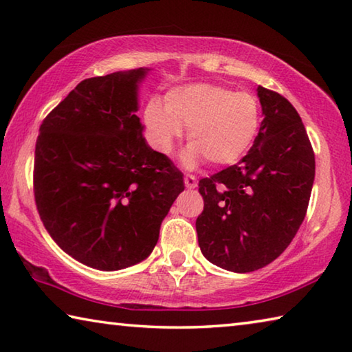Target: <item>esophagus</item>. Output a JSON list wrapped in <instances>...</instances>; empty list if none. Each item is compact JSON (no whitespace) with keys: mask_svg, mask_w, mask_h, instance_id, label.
<instances>
[{"mask_svg":"<svg viewBox=\"0 0 352 352\" xmlns=\"http://www.w3.org/2000/svg\"><path fill=\"white\" fill-rule=\"evenodd\" d=\"M184 184H186L188 189H195L197 188V178L192 175H186L184 177Z\"/></svg>","mask_w":352,"mask_h":352,"instance_id":"34e87169","label":"esophagus"}]
</instances>
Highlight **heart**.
<instances>
[{
    "instance_id": "b5f03b06",
    "label": "heart",
    "mask_w": 352,
    "mask_h": 352,
    "mask_svg": "<svg viewBox=\"0 0 352 352\" xmlns=\"http://www.w3.org/2000/svg\"><path fill=\"white\" fill-rule=\"evenodd\" d=\"M144 122L155 147L170 153L188 129L190 144L182 153L186 168L204 160L228 166L242 158L258 136L261 105L247 91H234L216 83H189L166 94L164 104L153 98L144 109Z\"/></svg>"
}]
</instances>
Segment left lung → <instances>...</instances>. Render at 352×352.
<instances>
[{"label":"left lung","mask_w":352,"mask_h":352,"mask_svg":"<svg viewBox=\"0 0 352 352\" xmlns=\"http://www.w3.org/2000/svg\"><path fill=\"white\" fill-rule=\"evenodd\" d=\"M259 133L239 163L199 182V245L220 269L248 273L281 254L306 217L315 155L287 99L258 87Z\"/></svg>","instance_id":"obj_1"}]
</instances>
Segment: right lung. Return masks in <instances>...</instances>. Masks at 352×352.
<instances>
[{
    "instance_id": "right-lung-1",
    "label": "right lung",
    "mask_w": 352,
    "mask_h": 352,
    "mask_svg": "<svg viewBox=\"0 0 352 352\" xmlns=\"http://www.w3.org/2000/svg\"><path fill=\"white\" fill-rule=\"evenodd\" d=\"M148 68L82 80L40 126L34 194L47 233L71 258L113 272L144 261L184 189L148 147L136 111Z\"/></svg>"
}]
</instances>
